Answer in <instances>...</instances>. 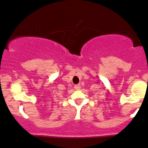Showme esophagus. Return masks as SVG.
Listing matches in <instances>:
<instances>
[{"mask_svg":"<svg viewBox=\"0 0 148 148\" xmlns=\"http://www.w3.org/2000/svg\"><path fill=\"white\" fill-rule=\"evenodd\" d=\"M74 89H76V90H79V89H80V85H74Z\"/></svg>","mask_w":148,"mask_h":148,"instance_id":"obj_1","label":"esophagus"}]
</instances>
